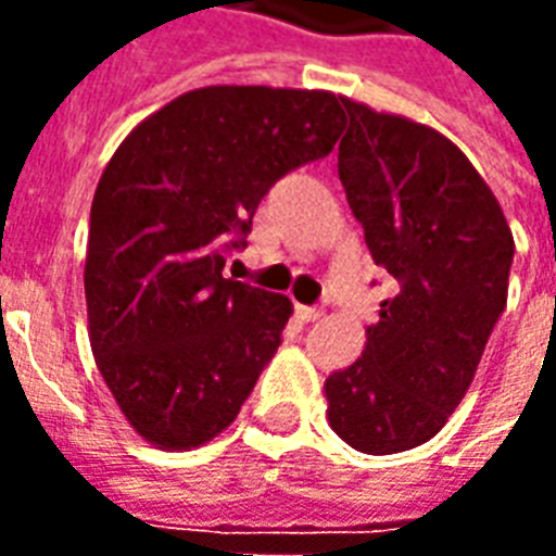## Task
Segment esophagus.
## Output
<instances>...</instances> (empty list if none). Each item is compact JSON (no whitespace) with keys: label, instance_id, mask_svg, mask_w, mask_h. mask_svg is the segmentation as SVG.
<instances>
[{"label":"esophagus","instance_id":"1","mask_svg":"<svg viewBox=\"0 0 556 556\" xmlns=\"http://www.w3.org/2000/svg\"><path fill=\"white\" fill-rule=\"evenodd\" d=\"M298 315H301L303 321H318L325 309H315V306H298Z\"/></svg>","mask_w":556,"mask_h":556}]
</instances>
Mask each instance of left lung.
<instances>
[{
	"label": "left lung",
	"mask_w": 556,
	"mask_h": 556,
	"mask_svg": "<svg viewBox=\"0 0 556 556\" xmlns=\"http://www.w3.org/2000/svg\"><path fill=\"white\" fill-rule=\"evenodd\" d=\"M339 181L375 265L399 282L357 361L325 381L327 422L369 455L443 429L501 318L513 229L491 187L434 127L342 98Z\"/></svg>",
	"instance_id": "1"
}]
</instances>
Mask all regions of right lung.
I'll return each instance as SVG.
<instances>
[{
  "mask_svg": "<svg viewBox=\"0 0 556 556\" xmlns=\"http://www.w3.org/2000/svg\"><path fill=\"white\" fill-rule=\"evenodd\" d=\"M333 91L205 86L139 122L91 202L86 306L115 405L157 450L238 417L289 321L286 294L223 274L262 195L342 134Z\"/></svg>",
  "mask_w": 556,
  "mask_h": 556,
  "instance_id": "right-lung-1",
  "label": "right lung"
}]
</instances>
